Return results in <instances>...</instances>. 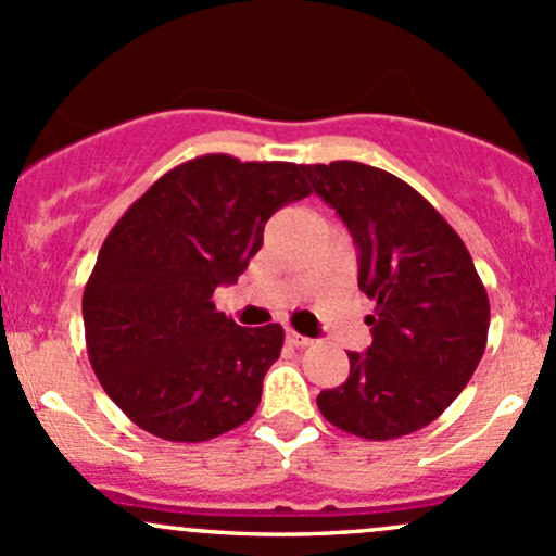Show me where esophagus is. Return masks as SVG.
<instances>
[{"instance_id": "obj_1", "label": "esophagus", "mask_w": 556, "mask_h": 556, "mask_svg": "<svg viewBox=\"0 0 556 556\" xmlns=\"http://www.w3.org/2000/svg\"><path fill=\"white\" fill-rule=\"evenodd\" d=\"M285 341H288L290 346H295V349H303V346H308V343H312V338L301 336V332L290 330V327H288V332H285Z\"/></svg>"}]
</instances>
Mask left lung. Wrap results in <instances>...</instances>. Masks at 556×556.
I'll return each mask as SVG.
<instances>
[{"label": "left lung", "mask_w": 556, "mask_h": 556, "mask_svg": "<svg viewBox=\"0 0 556 556\" xmlns=\"http://www.w3.org/2000/svg\"><path fill=\"white\" fill-rule=\"evenodd\" d=\"M359 250V290L376 301L372 343L349 352V378L319 391V413L365 440H396L437 420L484 354L490 301L453 226L396 175L303 165Z\"/></svg>", "instance_id": "obj_1"}]
</instances>
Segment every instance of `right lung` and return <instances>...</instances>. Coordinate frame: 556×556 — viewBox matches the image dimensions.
<instances>
[{
    "label": "right lung",
    "mask_w": 556,
    "mask_h": 556,
    "mask_svg": "<svg viewBox=\"0 0 556 556\" xmlns=\"http://www.w3.org/2000/svg\"><path fill=\"white\" fill-rule=\"evenodd\" d=\"M303 165L204 154L162 175L109 231L81 295L90 365L132 424L204 442L258 410L282 325L239 327L218 312L263 226L312 189Z\"/></svg>",
    "instance_id": "1"
}]
</instances>
